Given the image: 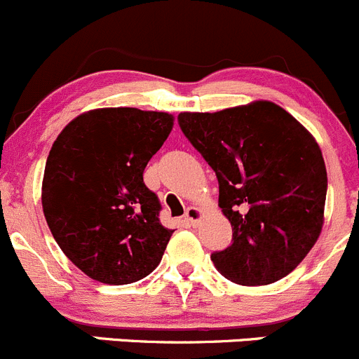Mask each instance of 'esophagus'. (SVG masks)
Here are the masks:
<instances>
[{"mask_svg":"<svg viewBox=\"0 0 359 359\" xmlns=\"http://www.w3.org/2000/svg\"><path fill=\"white\" fill-rule=\"evenodd\" d=\"M202 218V211L198 208H188L187 212H184V222L188 223V225H197L198 222H201Z\"/></svg>","mask_w":359,"mask_h":359,"instance_id":"1","label":"esophagus"}]
</instances>
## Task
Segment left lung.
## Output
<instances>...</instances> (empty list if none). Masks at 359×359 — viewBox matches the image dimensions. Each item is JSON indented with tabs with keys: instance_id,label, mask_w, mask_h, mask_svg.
Returning <instances> with one entry per match:
<instances>
[{
	"instance_id": "1",
	"label": "left lung",
	"mask_w": 359,
	"mask_h": 359,
	"mask_svg": "<svg viewBox=\"0 0 359 359\" xmlns=\"http://www.w3.org/2000/svg\"><path fill=\"white\" fill-rule=\"evenodd\" d=\"M178 123L216 172L232 244L211 260L237 285H271L307 257L323 229L325 161L307 129L271 101L216 113H180Z\"/></svg>"
}]
</instances>
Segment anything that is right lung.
I'll return each mask as SVG.
<instances>
[{
	"label": "right lung",
	"instance_id": "right-lung-1",
	"mask_svg": "<svg viewBox=\"0 0 359 359\" xmlns=\"http://www.w3.org/2000/svg\"><path fill=\"white\" fill-rule=\"evenodd\" d=\"M169 113L99 108L71 120L52 144L43 215L67 258L104 285H130L162 260L175 230L143 172L172 130Z\"/></svg>",
	"mask_w": 359,
	"mask_h": 359
}]
</instances>
